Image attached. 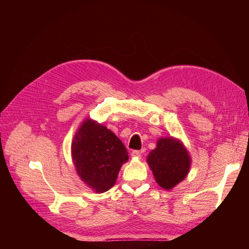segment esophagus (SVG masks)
Returning <instances> with one entry per match:
<instances>
[{
	"label": "esophagus",
	"instance_id": "esophagus-1",
	"mask_svg": "<svg viewBox=\"0 0 249 249\" xmlns=\"http://www.w3.org/2000/svg\"><path fill=\"white\" fill-rule=\"evenodd\" d=\"M130 155L133 158H137V160H139V158H141V153L140 151H133L130 153Z\"/></svg>",
	"mask_w": 249,
	"mask_h": 249
}]
</instances>
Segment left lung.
I'll list each match as a JSON object with an SVG mask.
<instances>
[{
    "instance_id": "obj_1",
    "label": "left lung",
    "mask_w": 249,
    "mask_h": 249,
    "mask_svg": "<svg viewBox=\"0 0 249 249\" xmlns=\"http://www.w3.org/2000/svg\"><path fill=\"white\" fill-rule=\"evenodd\" d=\"M157 184L171 189L186 178L190 169V156L179 140L168 137L160 138L146 157Z\"/></svg>"
}]
</instances>
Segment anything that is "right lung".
<instances>
[{
	"instance_id": "obj_1",
	"label": "right lung",
	"mask_w": 249,
	"mask_h": 249,
	"mask_svg": "<svg viewBox=\"0 0 249 249\" xmlns=\"http://www.w3.org/2000/svg\"><path fill=\"white\" fill-rule=\"evenodd\" d=\"M72 161L78 176L96 193L113 186L120 169L128 160V152L106 126L87 119L71 143Z\"/></svg>"
}]
</instances>
